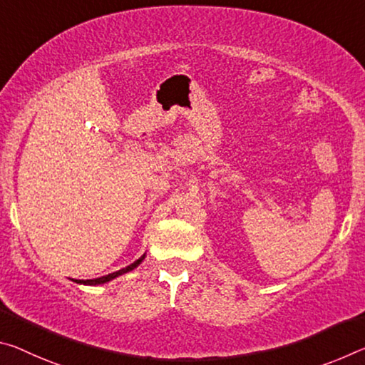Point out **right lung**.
Segmentation results:
<instances>
[{"instance_id": "1", "label": "right lung", "mask_w": 365, "mask_h": 365, "mask_svg": "<svg viewBox=\"0 0 365 365\" xmlns=\"http://www.w3.org/2000/svg\"><path fill=\"white\" fill-rule=\"evenodd\" d=\"M144 257H146V253H144V255H143L141 258H138L135 263H131V264L126 266V268H121V269H118V271H115V273H110V274H107V276L96 277V279H73V281H74V282H78V284H84V286H99V284H106V282L115 279V277H118V276H121V274L128 273V271H133V269H135L138 264H141V262L144 259Z\"/></svg>"}]
</instances>
